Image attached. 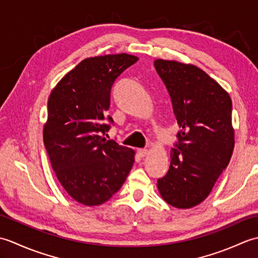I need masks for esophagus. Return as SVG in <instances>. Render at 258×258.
<instances>
[{
	"instance_id": "1",
	"label": "esophagus",
	"mask_w": 258,
	"mask_h": 258,
	"mask_svg": "<svg viewBox=\"0 0 258 258\" xmlns=\"http://www.w3.org/2000/svg\"><path fill=\"white\" fill-rule=\"evenodd\" d=\"M149 153H150V151L147 150V149H140V150H138V154H139L140 157H145L146 155H149Z\"/></svg>"
}]
</instances>
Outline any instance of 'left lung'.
<instances>
[{
	"label": "left lung",
	"mask_w": 258,
	"mask_h": 258,
	"mask_svg": "<svg viewBox=\"0 0 258 258\" xmlns=\"http://www.w3.org/2000/svg\"><path fill=\"white\" fill-rule=\"evenodd\" d=\"M154 67L171 96L180 128L169 169L157 180V188L169 205L185 210L210 195L231 161L235 145L232 100L196 65L157 58Z\"/></svg>",
	"instance_id": "obj_1"
}]
</instances>
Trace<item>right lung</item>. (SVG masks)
<instances>
[{"label": "right lung", "mask_w": 258, "mask_h": 258, "mask_svg": "<svg viewBox=\"0 0 258 258\" xmlns=\"http://www.w3.org/2000/svg\"><path fill=\"white\" fill-rule=\"evenodd\" d=\"M138 59L126 53L87 57L63 76L48 97L45 149L58 182L83 205L111 199L134 164L132 149L104 138L109 125L103 120L115 80Z\"/></svg>", "instance_id": "obj_1"}]
</instances>
